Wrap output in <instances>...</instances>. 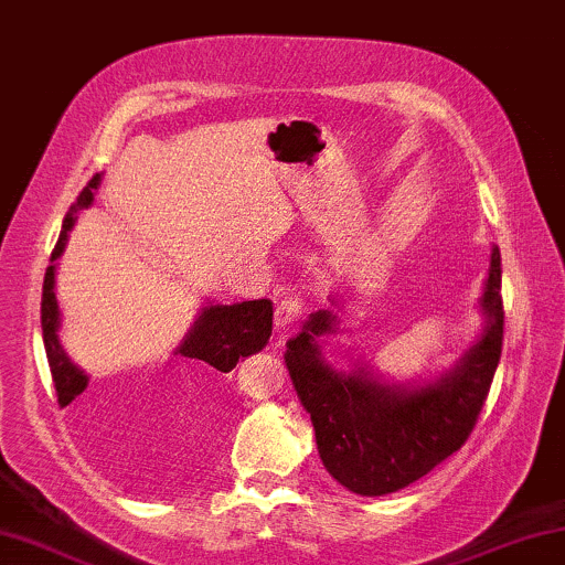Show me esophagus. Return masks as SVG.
Listing matches in <instances>:
<instances>
[{"mask_svg": "<svg viewBox=\"0 0 565 565\" xmlns=\"http://www.w3.org/2000/svg\"><path fill=\"white\" fill-rule=\"evenodd\" d=\"M299 315H302V299H297V297L284 299V302L276 307V315H274V326L278 333H284V330H287L291 322L299 318Z\"/></svg>", "mask_w": 565, "mask_h": 565, "instance_id": "esophagus-1", "label": "esophagus"}]
</instances>
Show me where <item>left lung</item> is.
<instances>
[{
    "label": "left lung",
    "instance_id": "1",
    "mask_svg": "<svg viewBox=\"0 0 565 565\" xmlns=\"http://www.w3.org/2000/svg\"><path fill=\"white\" fill-rule=\"evenodd\" d=\"M341 310V299L330 295ZM483 330L476 343L436 377L390 382L361 359L335 370L322 356V338L341 333L333 310H318L287 341V370L310 413L320 460L338 483L359 495H385L416 483L452 457L476 426L491 390L503 341L501 253L480 295Z\"/></svg>",
    "mask_w": 565,
    "mask_h": 565
}]
</instances>
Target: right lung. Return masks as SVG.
Returning <instances> with one entry per match:
<instances>
[{"instance_id":"add662e5","label":"right lung","mask_w":565,"mask_h":565,"mask_svg":"<svg viewBox=\"0 0 565 565\" xmlns=\"http://www.w3.org/2000/svg\"><path fill=\"white\" fill-rule=\"evenodd\" d=\"M100 175L89 180L85 191L79 193L77 204L70 209L64 216L62 235L51 253V266L46 268L43 278V299H41V328H43V345H46V356L51 366V377H54L58 403H72L79 393H85L89 377L79 370L74 361L66 356L58 328H62V310H58L56 299V260L64 255L66 239L77 222L79 209L93 204ZM270 328H274V305L268 299H253V302H235V305H214L206 302L201 307L199 318L188 328L183 341L175 351V356L193 359L199 364L209 366L216 372H232L239 359L250 356L268 343Z\"/></svg>"}]
</instances>
